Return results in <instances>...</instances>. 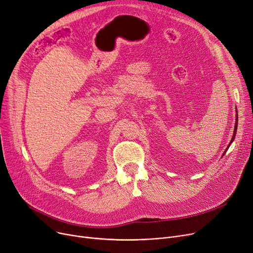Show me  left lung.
<instances>
[{
    "mask_svg": "<svg viewBox=\"0 0 253 253\" xmlns=\"http://www.w3.org/2000/svg\"><path fill=\"white\" fill-rule=\"evenodd\" d=\"M236 116H237V117H236V125H235V129H234V135H233V138H232V140H231V142H230V144H228V146H230V145H231V144H232V143H233V141H234V140H235V136H236V134H237V127H238V113H237V114H236ZM228 146H227V148H226V150H227V149H228ZM226 150H225V151H224V153H225V152H226ZM224 153H223V154H222V155H224Z\"/></svg>",
    "mask_w": 253,
    "mask_h": 253,
    "instance_id": "left-lung-1",
    "label": "left lung"
}]
</instances>
